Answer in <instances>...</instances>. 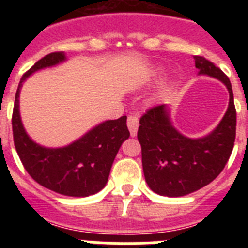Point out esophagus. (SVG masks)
I'll list each match as a JSON object with an SVG mask.
<instances>
[{"instance_id": "1", "label": "esophagus", "mask_w": 248, "mask_h": 248, "mask_svg": "<svg viewBox=\"0 0 248 248\" xmlns=\"http://www.w3.org/2000/svg\"><path fill=\"white\" fill-rule=\"evenodd\" d=\"M126 125H128L129 131H130L131 137H135L138 133V128H139V119L137 115H129L128 120H126Z\"/></svg>"}]
</instances>
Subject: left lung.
Instances as JSON below:
<instances>
[{"instance_id":"obj_1","label":"left lung","mask_w":248,"mask_h":248,"mask_svg":"<svg viewBox=\"0 0 248 248\" xmlns=\"http://www.w3.org/2000/svg\"><path fill=\"white\" fill-rule=\"evenodd\" d=\"M194 58L199 74L217 78L229 89V108L217 128L201 139L184 137L171 125L165 104L148 109L139 122L138 140L146 183L154 192L170 198L187 195L214 181L235 144L236 108L229 77L209 59Z\"/></svg>"}]
</instances>
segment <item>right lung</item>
<instances>
[{
	"instance_id": "1",
	"label": "right lung",
	"mask_w": 248,
	"mask_h": 248,
	"mask_svg": "<svg viewBox=\"0 0 248 248\" xmlns=\"http://www.w3.org/2000/svg\"><path fill=\"white\" fill-rule=\"evenodd\" d=\"M64 59V52H52L22 76L13 105V143L26 171L39 185L67 196L85 198L104 187L115 155L130 133L124 115L102 123L64 148H43L30 139L19 118L18 97L22 83L33 72L58 64Z\"/></svg>"
}]
</instances>
